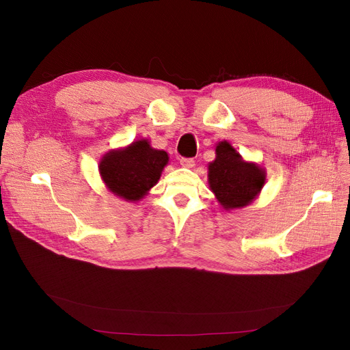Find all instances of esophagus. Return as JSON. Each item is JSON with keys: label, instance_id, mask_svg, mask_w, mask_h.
<instances>
[{"label": "esophagus", "instance_id": "1", "mask_svg": "<svg viewBox=\"0 0 350 350\" xmlns=\"http://www.w3.org/2000/svg\"><path fill=\"white\" fill-rule=\"evenodd\" d=\"M194 160L193 159H187V157H183V159H180V164L183 165V167H187V169H191L193 165H194Z\"/></svg>", "mask_w": 350, "mask_h": 350}]
</instances>
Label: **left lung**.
<instances>
[{
  "instance_id": "1",
  "label": "left lung",
  "mask_w": 350,
  "mask_h": 350,
  "mask_svg": "<svg viewBox=\"0 0 350 350\" xmlns=\"http://www.w3.org/2000/svg\"><path fill=\"white\" fill-rule=\"evenodd\" d=\"M208 185L224 210L248 206L265 185V170L245 161L228 142L215 147V160L208 164Z\"/></svg>"
}]
</instances>
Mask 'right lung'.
Here are the masks:
<instances>
[{
    "label": "right lung",
    "mask_w": 350,
    "mask_h": 350,
    "mask_svg": "<svg viewBox=\"0 0 350 350\" xmlns=\"http://www.w3.org/2000/svg\"><path fill=\"white\" fill-rule=\"evenodd\" d=\"M169 156L153 149L147 139L136 140L124 149L110 150L99 161L106 187L126 201H139L156 186Z\"/></svg>",
    "instance_id": "right-lung-1"
}]
</instances>
